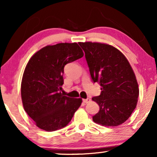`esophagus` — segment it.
<instances>
[{"mask_svg":"<svg viewBox=\"0 0 157 157\" xmlns=\"http://www.w3.org/2000/svg\"><path fill=\"white\" fill-rule=\"evenodd\" d=\"M83 101L86 103V104H87V103H89V101H91V98H85V99H83Z\"/></svg>","mask_w":157,"mask_h":157,"instance_id":"34e87169","label":"esophagus"}]
</instances>
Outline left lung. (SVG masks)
Returning <instances> with one entry per match:
<instances>
[{
	"mask_svg": "<svg viewBox=\"0 0 157 157\" xmlns=\"http://www.w3.org/2000/svg\"><path fill=\"white\" fill-rule=\"evenodd\" d=\"M85 52L94 83L101 86V94L92 98L99 106L93 117L95 123L117 126L130 117L136 108L139 90L136 76L123 53L111 45L80 42Z\"/></svg>",
	"mask_w": 157,
	"mask_h": 157,
	"instance_id": "left-lung-1",
	"label": "left lung"
}]
</instances>
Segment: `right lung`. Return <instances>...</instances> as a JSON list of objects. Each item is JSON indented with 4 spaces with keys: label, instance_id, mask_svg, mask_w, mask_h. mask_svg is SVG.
Returning a JSON list of instances; mask_svg holds the SVG:
<instances>
[{
    "label": "right lung",
    "instance_id": "obj_1",
    "mask_svg": "<svg viewBox=\"0 0 157 157\" xmlns=\"http://www.w3.org/2000/svg\"><path fill=\"white\" fill-rule=\"evenodd\" d=\"M76 43L46 46L32 56L23 72L21 98L23 108L38 128L53 132L65 127L80 107L82 99L63 96L64 66L81 59Z\"/></svg>",
    "mask_w": 157,
    "mask_h": 157
}]
</instances>
